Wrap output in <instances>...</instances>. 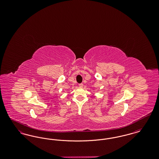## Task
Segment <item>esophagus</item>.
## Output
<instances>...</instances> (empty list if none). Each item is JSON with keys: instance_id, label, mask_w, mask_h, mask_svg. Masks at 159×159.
<instances>
[{"instance_id": "1", "label": "esophagus", "mask_w": 159, "mask_h": 159, "mask_svg": "<svg viewBox=\"0 0 159 159\" xmlns=\"http://www.w3.org/2000/svg\"><path fill=\"white\" fill-rule=\"evenodd\" d=\"M79 86L80 88H83V83H80V84H79Z\"/></svg>"}]
</instances>
